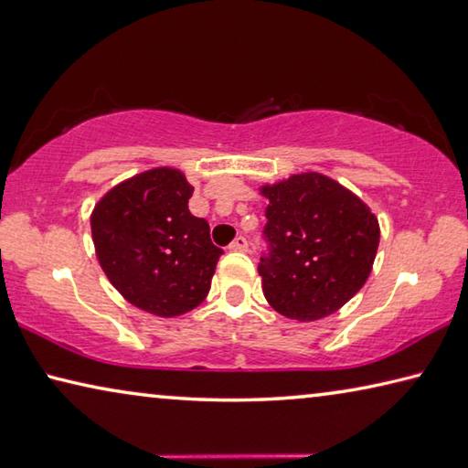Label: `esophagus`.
Wrapping results in <instances>:
<instances>
[{
    "label": "esophagus",
    "mask_w": 468,
    "mask_h": 468,
    "mask_svg": "<svg viewBox=\"0 0 468 468\" xmlns=\"http://www.w3.org/2000/svg\"><path fill=\"white\" fill-rule=\"evenodd\" d=\"M231 250H235V251H246L248 250V239L243 235H239V237H235L233 239V243L231 246H229Z\"/></svg>",
    "instance_id": "obj_1"
}]
</instances>
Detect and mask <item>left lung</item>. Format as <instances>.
<instances>
[{"label":"left lung","mask_w":468,"mask_h":468,"mask_svg":"<svg viewBox=\"0 0 468 468\" xmlns=\"http://www.w3.org/2000/svg\"><path fill=\"white\" fill-rule=\"evenodd\" d=\"M266 225L258 272L279 314L318 321L367 283L379 248V220L344 185L302 173L264 185Z\"/></svg>","instance_id":"obj_1"}]
</instances>
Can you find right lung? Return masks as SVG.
<instances>
[{"label":"right lung","instance_id":"obj_1","mask_svg":"<svg viewBox=\"0 0 468 468\" xmlns=\"http://www.w3.org/2000/svg\"><path fill=\"white\" fill-rule=\"evenodd\" d=\"M194 187L176 168H152L110 189L91 214L100 266L118 293L145 313L179 316L210 292L222 250L189 212Z\"/></svg>","mask_w":468,"mask_h":468}]
</instances>
